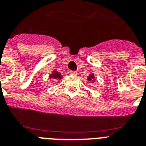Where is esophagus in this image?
Returning <instances> with one entry per match:
<instances>
[{
	"label": "esophagus",
	"mask_w": 146,
	"mask_h": 146,
	"mask_svg": "<svg viewBox=\"0 0 146 146\" xmlns=\"http://www.w3.org/2000/svg\"><path fill=\"white\" fill-rule=\"evenodd\" d=\"M70 73L71 75H73V76H76L77 73H76V71H70Z\"/></svg>",
	"instance_id": "esophagus-1"
}]
</instances>
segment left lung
Masks as SVG:
<instances>
[{
	"label": "left lung",
	"mask_w": 146,
	"mask_h": 146,
	"mask_svg": "<svg viewBox=\"0 0 146 146\" xmlns=\"http://www.w3.org/2000/svg\"><path fill=\"white\" fill-rule=\"evenodd\" d=\"M87 80H88V81L94 82V74H90L89 76V77L87 78Z\"/></svg>",
	"instance_id": "8db88e82"
}]
</instances>
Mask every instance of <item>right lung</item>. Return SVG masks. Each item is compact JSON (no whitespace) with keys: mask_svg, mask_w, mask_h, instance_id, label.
<instances>
[{"mask_svg":"<svg viewBox=\"0 0 146 146\" xmlns=\"http://www.w3.org/2000/svg\"><path fill=\"white\" fill-rule=\"evenodd\" d=\"M49 78H52V79H58V80H61L62 79V75L57 72L56 70H54L52 74H50L49 76Z\"/></svg>","mask_w":146,"mask_h":146,"instance_id":"1","label":"right lung"}]
</instances>
